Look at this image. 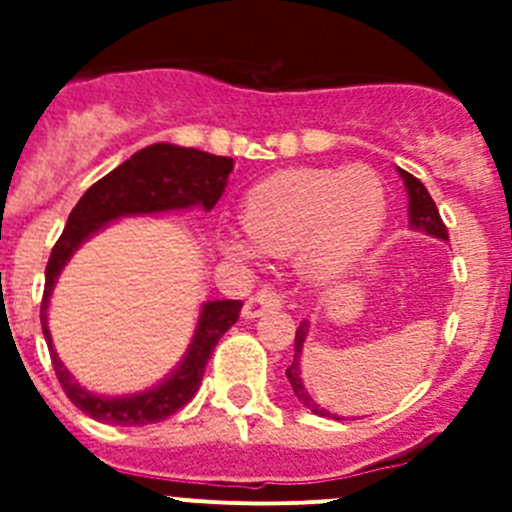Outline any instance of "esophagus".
Here are the masks:
<instances>
[{
  "instance_id": "obj_1",
  "label": "esophagus",
  "mask_w": 512,
  "mask_h": 512,
  "mask_svg": "<svg viewBox=\"0 0 512 512\" xmlns=\"http://www.w3.org/2000/svg\"><path fill=\"white\" fill-rule=\"evenodd\" d=\"M282 305H284V295L279 292V289L261 287L259 292H253V295L246 300V305H243V315H246V318H259L261 312L274 310V307H282Z\"/></svg>"
}]
</instances>
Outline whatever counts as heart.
<instances>
[{
    "label": "heart",
    "instance_id": "obj_1",
    "mask_svg": "<svg viewBox=\"0 0 512 512\" xmlns=\"http://www.w3.org/2000/svg\"><path fill=\"white\" fill-rule=\"evenodd\" d=\"M387 189L369 166H302L269 176L248 192L246 230H223V251L243 261L297 251L315 282L341 279L379 238Z\"/></svg>",
    "mask_w": 512,
    "mask_h": 512
}]
</instances>
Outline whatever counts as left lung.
Returning <instances> with one entry per match:
<instances>
[{
	"instance_id": "8db88e82",
	"label": "left lung",
	"mask_w": 512,
	"mask_h": 512,
	"mask_svg": "<svg viewBox=\"0 0 512 512\" xmlns=\"http://www.w3.org/2000/svg\"><path fill=\"white\" fill-rule=\"evenodd\" d=\"M400 176H402V182H405V189H408L410 228L423 230V233L433 235V238H441V241H449V230H446V225H443L441 215H438L436 202H433V197L428 194V189L423 187V182L402 169H400ZM305 338H307V323H302L300 330H297V336H295V361H292V366H287V379H289V384H292V390H295L297 400H300L305 408H310L315 415H323V418L328 415L330 418L333 413H328L325 408H320L318 402L307 395L305 382H302V372H300L302 361L300 359H302V343H305ZM333 418H338V415H333Z\"/></svg>"
}]
</instances>
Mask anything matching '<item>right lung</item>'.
<instances>
[{
    "label": "right lung",
    "mask_w": 512,
    "mask_h": 512,
    "mask_svg": "<svg viewBox=\"0 0 512 512\" xmlns=\"http://www.w3.org/2000/svg\"><path fill=\"white\" fill-rule=\"evenodd\" d=\"M230 171H233V158L228 156H212L197 148L171 146V143H153L130 156L115 171L102 176L97 184H92L71 210L69 223L63 228L45 266L40 323H43V336L51 348L53 369H56L63 392L89 418L112 425H148L182 410L200 390L210 354L225 330L238 320L243 302H205L187 356L161 384L130 397H99L79 387V382L71 377L69 369L53 351L45 310H48L58 274L71 259V253L115 217L151 215V212L187 210V207L212 210L223 197Z\"/></svg>",
    "instance_id": "obj_1"
}]
</instances>
